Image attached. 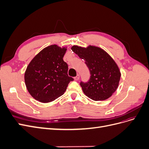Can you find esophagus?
Wrapping results in <instances>:
<instances>
[{"label":"esophagus","mask_w":149,"mask_h":149,"mask_svg":"<svg viewBox=\"0 0 149 149\" xmlns=\"http://www.w3.org/2000/svg\"><path fill=\"white\" fill-rule=\"evenodd\" d=\"M74 80H76V81H78L79 79V74H77L76 75L75 77L74 78Z\"/></svg>","instance_id":"1"}]
</instances>
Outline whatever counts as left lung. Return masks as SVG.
Wrapping results in <instances>:
<instances>
[{"label":"left lung","instance_id":"1","mask_svg":"<svg viewBox=\"0 0 149 149\" xmlns=\"http://www.w3.org/2000/svg\"><path fill=\"white\" fill-rule=\"evenodd\" d=\"M72 51L85 60L90 72L87 82H80L84 93L94 101L106 100L118 87L120 72L114 60L102 49L93 46L71 47Z\"/></svg>","mask_w":149,"mask_h":149}]
</instances>
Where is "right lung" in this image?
Listing matches in <instances>:
<instances>
[{"label": "right lung", "instance_id": "right-lung-1", "mask_svg": "<svg viewBox=\"0 0 149 149\" xmlns=\"http://www.w3.org/2000/svg\"><path fill=\"white\" fill-rule=\"evenodd\" d=\"M66 48L56 45L46 47L30 61L25 73L28 91L41 102H52L64 94L73 81L68 75V66L63 61Z\"/></svg>", "mask_w": 149, "mask_h": 149}]
</instances>
